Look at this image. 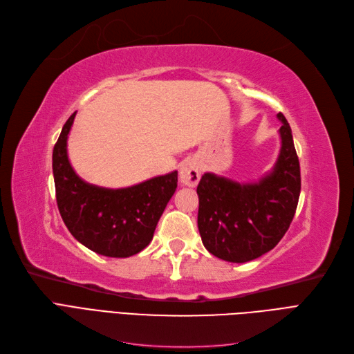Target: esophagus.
<instances>
[{
    "instance_id": "1",
    "label": "esophagus",
    "mask_w": 354,
    "mask_h": 354,
    "mask_svg": "<svg viewBox=\"0 0 354 354\" xmlns=\"http://www.w3.org/2000/svg\"><path fill=\"white\" fill-rule=\"evenodd\" d=\"M180 181L189 187H194L201 180V168L194 160H187L180 165Z\"/></svg>"
}]
</instances>
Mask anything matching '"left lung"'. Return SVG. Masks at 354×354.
<instances>
[{
  "label": "left lung",
  "instance_id": "1",
  "mask_svg": "<svg viewBox=\"0 0 354 354\" xmlns=\"http://www.w3.org/2000/svg\"><path fill=\"white\" fill-rule=\"evenodd\" d=\"M281 149L271 173L237 183L205 173L198 185V227L216 258L243 263L274 249L293 221L300 196V164L290 124L278 113Z\"/></svg>",
  "mask_w": 354,
  "mask_h": 354
}]
</instances>
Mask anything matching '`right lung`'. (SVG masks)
<instances>
[{
    "label": "right lung",
    "mask_w": 354,
    "mask_h": 354,
    "mask_svg": "<svg viewBox=\"0 0 354 354\" xmlns=\"http://www.w3.org/2000/svg\"><path fill=\"white\" fill-rule=\"evenodd\" d=\"M76 113L61 130L53 151L55 196L61 218L83 246L109 258H129L149 245L158 221L177 189V171L126 189L83 181L67 156V138Z\"/></svg>",
    "instance_id": "right-lung-1"
}]
</instances>
